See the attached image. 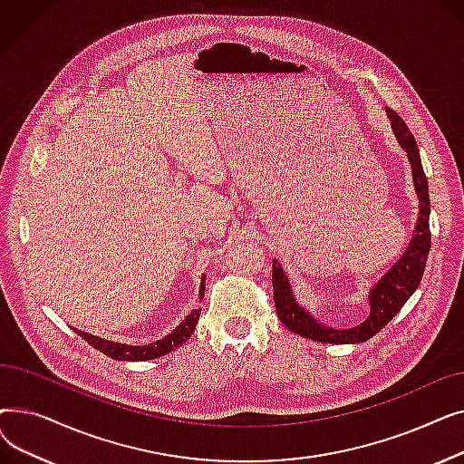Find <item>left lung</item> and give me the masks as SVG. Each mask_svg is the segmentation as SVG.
Returning <instances> with one entry per match:
<instances>
[{"instance_id": "obj_1", "label": "left lung", "mask_w": 464, "mask_h": 464, "mask_svg": "<svg viewBox=\"0 0 464 464\" xmlns=\"http://www.w3.org/2000/svg\"><path fill=\"white\" fill-rule=\"evenodd\" d=\"M387 116L392 118L393 131L411 163L413 182H416L421 205H420L418 226L410 240V246L406 248L402 257L385 273V276L371 291L369 318L357 327L343 329V331L331 329L320 324L318 320H314L308 312H304L303 306L297 304L294 291H291V285L287 282V276L282 271V265L276 259H273V289H275L273 295H275V306H276L280 322L289 331L312 340H318V343L359 344V343H364V340L372 338L401 312L404 303L411 297V294L418 289L423 278L427 256L430 250V229H429L430 199H429L427 177L423 173V165L420 160L418 142L413 139L411 131L408 130L406 121L392 109H387Z\"/></svg>"}]
</instances>
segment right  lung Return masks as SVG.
<instances>
[{
    "mask_svg": "<svg viewBox=\"0 0 464 464\" xmlns=\"http://www.w3.org/2000/svg\"><path fill=\"white\" fill-rule=\"evenodd\" d=\"M205 295V278L201 282V289H199V299H203ZM201 308H195L191 314L186 315V320L173 331L170 334H167L165 338L158 340V343L146 344V346H128V344H120V343H112V340H105L100 336H93L90 333L84 331H77L88 344H92L95 350L103 352L105 355H109L111 359L116 361H149V359H156L161 357L169 352L177 350L179 346H182L186 340L191 336L195 325H198Z\"/></svg>",
    "mask_w": 464,
    "mask_h": 464,
    "instance_id": "obj_1",
    "label": "right lung"
}]
</instances>
